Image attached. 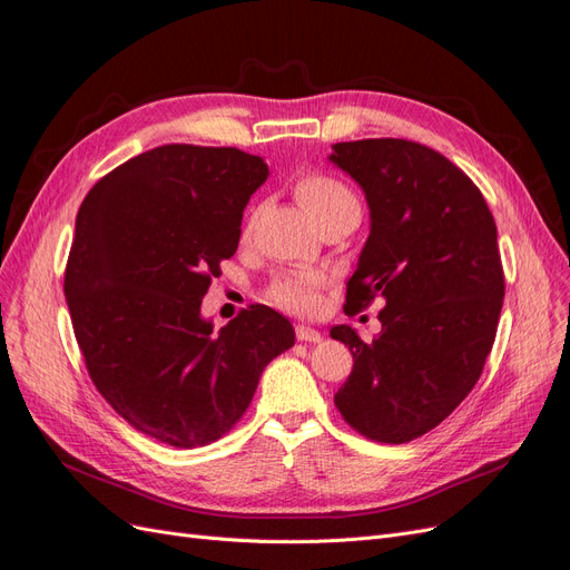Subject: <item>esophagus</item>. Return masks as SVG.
<instances>
[{
	"mask_svg": "<svg viewBox=\"0 0 570 570\" xmlns=\"http://www.w3.org/2000/svg\"><path fill=\"white\" fill-rule=\"evenodd\" d=\"M295 335L299 342H321V333L316 331V327H308V325H297Z\"/></svg>",
	"mask_w": 570,
	"mask_h": 570,
	"instance_id": "esophagus-1",
	"label": "esophagus"
}]
</instances>
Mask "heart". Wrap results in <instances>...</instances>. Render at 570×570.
I'll list each match as a JSON object with an SVG mask.
<instances>
[{"instance_id":"b5f03b06","label":"heart","mask_w":570,"mask_h":570,"mask_svg":"<svg viewBox=\"0 0 570 570\" xmlns=\"http://www.w3.org/2000/svg\"><path fill=\"white\" fill-rule=\"evenodd\" d=\"M295 197L304 209L318 223L344 212H358V199L354 189L337 176L323 174V170H304L292 183ZM321 287V275L312 271H287L275 275L266 287V299L275 306L292 308V312H312L316 306Z\"/></svg>"}]
</instances>
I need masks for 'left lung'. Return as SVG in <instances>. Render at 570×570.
I'll return each instance as SVG.
<instances>
[{"mask_svg": "<svg viewBox=\"0 0 570 570\" xmlns=\"http://www.w3.org/2000/svg\"><path fill=\"white\" fill-rule=\"evenodd\" d=\"M333 149L371 206L344 312L385 302L373 342L331 331L354 356L335 406L358 435L404 444L450 416L492 352L504 304L497 226L475 183L435 149L400 137Z\"/></svg>", "mask_w": 570, "mask_h": 570, "instance_id": "obj_1", "label": "left lung"}]
</instances>
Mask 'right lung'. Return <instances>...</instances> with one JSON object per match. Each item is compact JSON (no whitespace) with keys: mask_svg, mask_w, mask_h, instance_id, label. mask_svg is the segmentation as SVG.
<instances>
[{"mask_svg":"<svg viewBox=\"0 0 570 570\" xmlns=\"http://www.w3.org/2000/svg\"><path fill=\"white\" fill-rule=\"evenodd\" d=\"M266 176L264 159L237 147L164 145L80 204L63 273L73 333L99 394L147 438L180 450L216 442L295 344L292 323L264 304L218 333L199 316Z\"/></svg>","mask_w":570,"mask_h":570,"instance_id":"obj_1","label":"right lung"}]
</instances>
